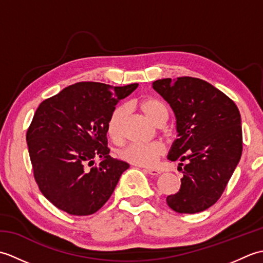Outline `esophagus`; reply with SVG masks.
<instances>
[{
	"label": "esophagus",
	"instance_id": "34e87169",
	"mask_svg": "<svg viewBox=\"0 0 263 263\" xmlns=\"http://www.w3.org/2000/svg\"><path fill=\"white\" fill-rule=\"evenodd\" d=\"M144 171H146L150 175H159L160 174V171L155 170V168H146Z\"/></svg>",
	"mask_w": 263,
	"mask_h": 263
}]
</instances>
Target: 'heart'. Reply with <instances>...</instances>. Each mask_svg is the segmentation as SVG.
<instances>
[{"label":"heart","mask_w":263,"mask_h":263,"mask_svg":"<svg viewBox=\"0 0 263 263\" xmlns=\"http://www.w3.org/2000/svg\"><path fill=\"white\" fill-rule=\"evenodd\" d=\"M144 116L155 125L164 124L168 119V110L166 106L156 98H147L142 100L139 105ZM126 114V107L124 105L117 106L107 122V131L109 136L120 140L122 138L123 121ZM165 154V146L161 142H149V143H130L120 152L122 159L137 166L150 167L157 163L160 156Z\"/></svg>","instance_id":"b5f03b06"}]
</instances>
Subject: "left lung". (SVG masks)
Instances as JSON below:
<instances>
[{
  "label": "left lung",
  "mask_w": 263,
  "mask_h": 263,
  "mask_svg": "<svg viewBox=\"0 0 263 263\" xmlns=\"http://www.w3.org/2000/svg\"><path fill=\"white\" fill-rule=\"evenodd\" d=\"M153 88L176 119L177 139L167 158L183 166L180 191L166 202L180 214H197L217 202L239 163L241 114L230 97L198 78L159 79Z\"/></svg>",
  "instance_id": "obj_1"
}]
</instances>
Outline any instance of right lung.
<instances>
[{
  "label": "right lung",
  "mask_w": 263,
  "mask_h": 263,
  "mask_svg": "<svg viewBox=\"0 0 263 263\" xmlns=\"http://www.w3.org/2000/svg\"><path fill=\"white\" fill-rule=\"evenodd\" d=\"M137 87L78 82L38 106L27 131L28 150L39 190L60 210L95 214L130 167L108 155L106 133L116 104Z\"/></svg>",
  "instance_id": "add662e5"
}]
</instances>
